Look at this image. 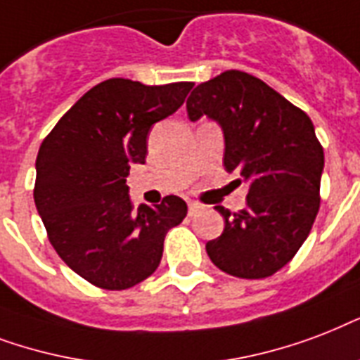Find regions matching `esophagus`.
Returning a JSON list of instances; mask_svg holds the SVG:
<instances>
[{"mask_svg": "<svg viewBox=\"0 0 360 360\" xmlns=\"http://www.w3.org/2000/svg\"><path fill=\"white\" fill-rule=\"evenodd\" d=\"M188 208H189V214H195V212H197L200 208V205H199V202H197V200H189Z\"/></svg>", "mask_w": 360, "mask_h": 360, "instance_id": "obj_1", "label": "esophagus"}]
</instances>
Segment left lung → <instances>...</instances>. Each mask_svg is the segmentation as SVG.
<instances>
[{
  "instance_id": "left-lung-1",
  "label": "left lung",
  "mask_w": 360,
  "mask_h": 360,
  "mask_svg": "<svg viewBox=\"0 0 360 360\" xmlns=\"http://www.w3.org/2000/svg\"><path fill=\"white\" fill-rule=\"evenodd\" d=\"M191 122L208 116L224 129L227 172L248 184L246 208L224 206V233L206 242L219 270L259 280L285 266L304 244L319 210L325 165L311 120L263 80L225 71L202 82L186 103Z\"/></svg>"
}]
</instances>
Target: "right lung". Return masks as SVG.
<instances>
[{
    "instance_id": "add662e5",
    "label": "right lung",
    "mask_w": 360,
    "mask_h": 360,
    "mask_svg": "<svg viewBox=\"0 0 360 360\" xmlns=\"http://www.w3.org/2000/svg\"><path fill=\"white\" fill-rule=\"evenodd\" d=\"M191 88L108 79L86 91L39 148V216L61 261L94 285L122 291L154 274L167 231L188 214L176 195L135 208L125 178L146 160L150 127L176 112Z\"/></svg>"
}]
</instances>
